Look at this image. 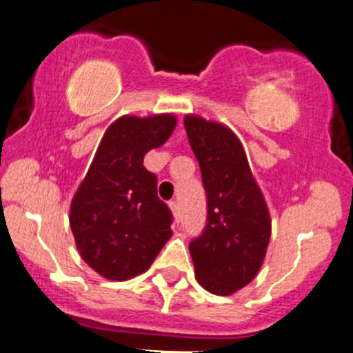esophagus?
Instances as JSON below:
<instances>
[{
	"mask_svg": "<svg viewBox=\"0 0 353 353\" xmlns=\"http://www.w3.org/2000/svg\"><path fill=\"white\" fill-rule=\"evenodd\" d=\"M169 206H170V210H172L174 216L177 219V216H179V205H177V201H170Z\"/></svg>",
	"mask_w": 353,
	"mask_h": 353,
	"instance_id": "obj_1",
	"label": "esophagus"
}]
</instances>
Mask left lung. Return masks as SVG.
Returning <instances> with one entry per match:
<instances>
[{
  "label": "left lung",
  "instance_id": "obj_1",
  "mask_svg": "<svg viewBox=\"0 0 353 353\" xmlns=\"http://www.w3.org/2000/svg\"><path fill=\"white\" fill-rule=\"evenodd\" d=\"M206 193V225L190 243L198 283L230 295L251 282L272 234L268 206L256 184L239 138L199 116L184 117Z\"/></svg>",
  "mask_w": 353,
  "mask_h": 353
}]
</instances>
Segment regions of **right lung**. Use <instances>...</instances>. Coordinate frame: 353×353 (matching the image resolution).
I'll list each match as a JSON object with an SVG mask.
<instances>
[{"label":"right lung","instance_id":"right-lung-1","mask_svg":"<svg viewBox=\"0 0 353 353\" xmlns=\"http://www.w3.org/2000/svg\"><path fill=\"white\" fill-rule=\"evenodd\" d=\"M176 123L172 114L114 121L74 193V243L104 279L123 282L147 272L172 236V213L157 196V176L145 169L143 159L169 140Z\"/></svg>","mask_w":353,"mask_h":353}]
</instances>
